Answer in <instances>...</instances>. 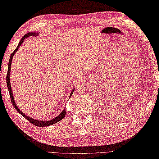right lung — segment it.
<instances>
[{"mask_svg":"<svg viewBox=\"0 0 159 159\" xmlns=\"http://www.w3.org/2000/svg\"><path fill=\"white\" fill-rule=\"evenodd\" d=\"M39 34L38 32H29L27 33V34H25L23 37L21 39V40L20 41V43L18 44L17 47L16 48V49L12 52V53L10 55V60H9V63H8V69H7V76H6V82H7V89H8L9 91V93H10V99H11V102L12 103V105H13L14 108L16 109V111L17 112H19V113H20L21 115H22L23 117H25V118L28 120L31 123L34 125L37 126V127H46V126H49V125H53L56 123H58L60 120H61L64 118L65 116H66V111L64 110L62 111V113L58 115L57 117H56L54 119H52L51 120H47V121H43V120H34L33 118H31L30 117H29L27 116H26L24 114L22 111H21L19 108L17 107V106L16 105V103L15 102V99H14V97H13V93H12V88H11V85H10V70H11V62H12V59L13 58V56L15 55V53H16V51L18 50V48H20V46L22 45V43L24 42L25 39L26 38L29 37V36H37ZM75 90V88L73 89V90L72 91V92L70 93V98L72 97V93H73V92Z\"/></svg>","mask_w":159,"mask_h":159,"instance_id":"1","label":"right lung"}]
</instances>
